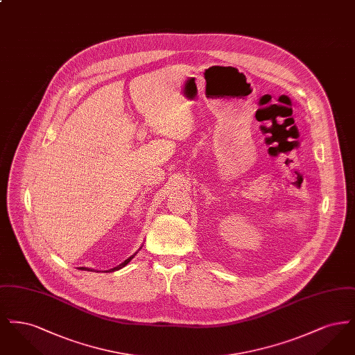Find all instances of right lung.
Listing matches in <instances>:
<instances>
[{
	"instance_id": "obj_1",
	"label": "right lung",
	"mask_w": 355,
	"mask_h": 355,
	"mask_svg": "<svg viewBox=\"0 0 355 355\" xmlns=\"http://www.w3.org/2000/svg\"><path fill=\"white\" fill-rule=\"evenodd\" d=\"M135 254H133V255H132V257H129V258H128V259H125V261H123V262H122V263H121V265H119V266H117V268H113V269H110V270H106V271H109V272H110V271L119 270V269H122V268H125V266H126V265H128V263H129V262H130V261H132V259H133V258H135ZM80 269H81V270L93 271V270H92V269H87V268H80Z\"/></svg>"
}]
</instances>
